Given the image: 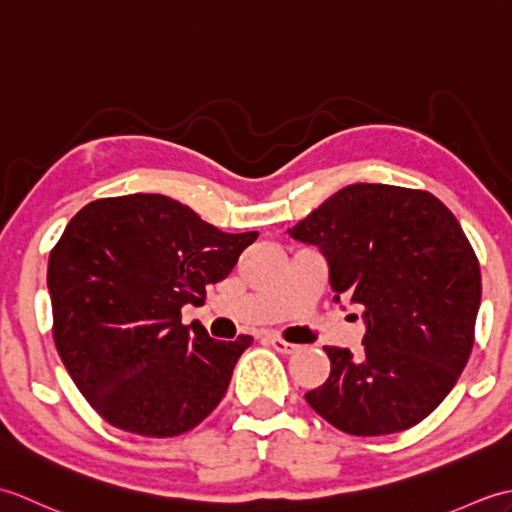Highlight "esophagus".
<instances>
[{"mask_svg": "<svg viewBox=\"0 0 512 512\" xmlns=\"http://www.w3.org/2000/svg\"><path fill=\"white\" fill-rule=\"evenodd\" d=\"M270 345H273L279 354H295L299 350V345L288 343L281 339V336H270Z\"/></svg>", "mask_w": 512, "mask_h": 512, "instance_id": "1", "label": "esophagus"}]
</instances>
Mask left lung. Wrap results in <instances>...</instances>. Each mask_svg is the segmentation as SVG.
<instances>
[{"label": "left lung", "instance_id": "left-lung-1", "mask_svg": "<svg viewBox=\"0 0 512 512\" xmlns=\"http://www.w3.org/2000/svg\"><path fill=\"white\" fill-rule=\"evenodd\" d=\"M328 257L330 284L363 308L361 354L323 347L330 376L308 405L350 436L424 420L458 383L475 343L482 273L460 222L422 189L358 182L288 228Z\"/></svg>", "mask_w": 512, "mask_h": 512}]
</instances>
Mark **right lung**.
Returning <instances> with one entry per match:
<instances>
[{
    "label": "right lung",
    "mask_w": 512,
    "mask_h": 512,
    "mask_svg": "<svg viewBox=\"0 0 512 512\" xmlns=\"http://www.w3.org/2000/svg\"><path fill=\"white\" fill-rule=\"evenodd\" d=\"M259 233H224L167 195L101 198L50 250L52 339L85 400L145 438L187 433L220 405L253 343L215 341L180 321Z\"/></svg>",
    "instance_id": "right-lung-1"
}]
</instances>
